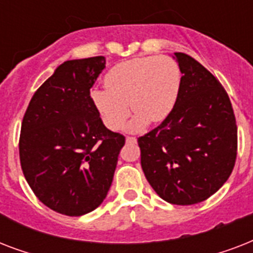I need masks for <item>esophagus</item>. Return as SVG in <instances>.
<instances>
[{"label": "esophagus", "instance_id": "obj_1", "mask_svg": "<svg viewBox=\"0 0 253 253\" xmlns=\"http://www.w3.org/2000/svg\"><path fill=\"white\" fill-rule=\"evenodd\" d=\"M126 143H136V138H132V136H127Z\"/></svg>", "mask_w": 253, "mask_h": 253}]
</instances>
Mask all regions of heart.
<instances>
[{
	"mask_svg": "<svg viewBox=\"0 0 253 253\" xmlns=\"http://www.w3.org/2000/svg\"><path fill=\"white\" fill-rule=\"evenodd\" d=\"M180 80V68L170 57H136L113 67L105 76V89H91L90 99L110 130L122 127L130 105L136 115L128 127L140 131L172 111Z\"/></svg>",
	"mask_w": 253,
	"mask_h": 253,
	"instance_id": "b5f03b06",
	"label": "heart"
}]
</instances>
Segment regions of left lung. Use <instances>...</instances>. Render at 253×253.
I'll list each match as a JSON object with an SVG mask.
<instances>
[{"mask_svg": "<svg viewBox=\"0 0 253 253\" xmlns=\"http://www.w3.org/2000/svg\"><path fill=\"white\" fill-rule=\"evenodd\" d=\"M173 57L182 75L176 102L160 126L138 139L140 163L160 198L194 205L218 192L231 174L238 128L219 81L186 53Z\"/></svg>", "mask_w": 253, "mask_h": 253, "instance_id": "1", "label": "left lung"}]
</instances>
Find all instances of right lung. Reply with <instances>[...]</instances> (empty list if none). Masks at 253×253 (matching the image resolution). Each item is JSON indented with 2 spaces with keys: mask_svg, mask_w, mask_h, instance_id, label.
<instances>
[{
  "mask_svg": "<svg viewBox=\"0 0 253 253\" xmlns=\"http://www.w3.org/2000/svg\"><path fill=\"white\" fill-rule=\"evenodd\" d=\"M105 64L103 56L64 61L34 93L22 121L26 181L39 201L64 215H84L102 204L125 146L90 99Z\"/></svg>",
  "mask_w": 253,
  "mask_h": 253,
  "instance_id": "add662e5",
  "label": "right lung"
}]
</instances>
